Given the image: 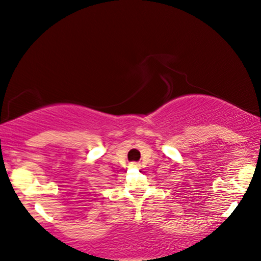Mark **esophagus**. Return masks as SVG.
<instances>
[{
	"mask_svg": "<svg viewBox=\"0 0 261 261\" xmlns=\"http://www.w3.org/2000/svg\"><path fill=\"white\" fill-rule=\"evenodd\" d=\"M133 167H137V165H136V163H134V165H133Z\"/></svg>",
	"mask_w": 261,
	"mask_h": 261,
	"instance_id": "obj_1",
	"label": "esophagus"
}]
</instances>
